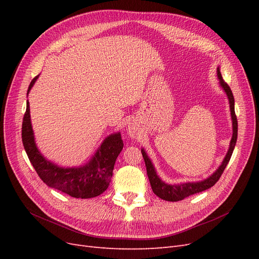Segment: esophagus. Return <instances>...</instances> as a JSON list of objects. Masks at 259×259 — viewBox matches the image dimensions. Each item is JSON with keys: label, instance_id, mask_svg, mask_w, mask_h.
<instances>
[{"label": "esophagus", "instance_id": "esophagus-1", "mask_svg": "<svg viewBox=\"0 0 259 259\" xmlns=\"http://www.w3.org/2000/svg\"><path fill=\"white\" fill-rule=\"evenodd\" d=\"M128 134L131 137H135L137 135V128L133 124L128 125Z\"/></svg>", "mask_w": 259, "mask_h": 259}]
</instances>
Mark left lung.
<instances>
[{
  "label": "left lung",
  "mask_w": 259,
  "mask_h": 259,
  "mask_svg": "<svg viewBox=\"0 0 259 259\" xmlns=\"http://www.w3.org/2000/svg\"><path fill=\"white\" fill-rule=\"evenodd\" d=\"M217 75L219 79V83H221L222 88L226 92L227 96L229 98V104H230V111H231V117H232V127H233V134H232V139L230 143V147L227 155L225 156V159L222 163V165L218 167V169L215 171V173L209 176L207 179L202 180V182L198 183H186V184H180V185H167L160 179V177L156 175V171L154 170V167L152 165V163L150 159L148 158L146 152L142 150L145 164L147 167V174L149 182H150L152 191L154 194L158 195L159 198L165 200V201H170V202H176V201H182L186 198L189 197V195L195 194L204 191L208 188L213 187L217 182L218 179L221 178L222 174L224 173V170L227 166V164L230 161V158L233 152L234 146H236L237 143V138H238V120H237V115L236 112H234V98L232 95V92L229 88V85L227 84L223 76L221 74V71H219V68H217Z\"/></svg>",
  "instance_id": "8db88e82"
}]
</instances>
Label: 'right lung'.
Masks as SVG:
<instances>
[{"mask_svg":"<svg viewBox=\"0 0 259 259\" xmlns=\"http://www.w3.org/2000/svg\"><path fill=\"white\" fill-rule=\"evenodd\" d=\"M37 76L31 81L28 93ZM21 137L28 158L43 182L54 189L65 192L73 198L81 199L95 198L107 190L112 177L115 160L123 149L121 134L116 133L105 139L96 154L85 166L76 168L58 167L45 160L35 146L30 122L29 101L22 120Z\"/></svg>","mask_w":259,"mask_h":259,"instance_id":"obj_1","label":"right lung"}]
</instances>
